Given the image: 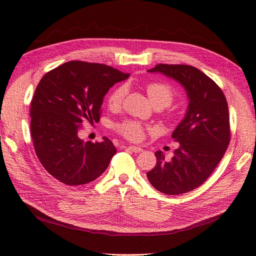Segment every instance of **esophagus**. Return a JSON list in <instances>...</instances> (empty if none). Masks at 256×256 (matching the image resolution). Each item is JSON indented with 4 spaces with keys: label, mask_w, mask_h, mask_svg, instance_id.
<instances>
[{
    "label": "esophagus",
    "mask_w": 256,
    "mask_h": 256,
    "mask_svg": "<svg viewBox=\"0 0 256 256\" xmlns=\"http://www.w3.org/2000/svg\"><path fill=\"white\" fill-rule=\"evenodd\" d=\"M128 150H132V152H134V153H140V152H142V150H144L141 148L135 146H128Z\"/></svg>",
    "instance_id": "34e87169"
}]
</instances>
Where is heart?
Wrapping results in <instances>:
<instances>
[{
  "instance_id": "obj_1",
  "label": "heart",
  "mask_w": 256,
  "mask_h": 256,
  "mask_svg": "<svg viewBox=\"0 0 256 256\" xmlns=\"http://www.w3.org/2000/svg\"><path fill=\"white\" fill-rule=\"evenodd\" d=\"M146 92L148 97L153 104V106L166 108L174 100V92L166 83L150 82L146 85ZM126 96V88L123 85L114 88L108 96V106L110 108H118L121 106ZM119 133L126 139L132 141H138L144 136V126L140 123L128 120L124 121L116 126Z\"/></svg>"
}]
</instances>
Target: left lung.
<instances>
[{"mask_svg": "<svg viewBox=\"0 0 256 256\" xmlns=\"http://www.w3.org/2000/svg\"><path fill=\"white\" fill-rule=\"evenodd\" d=\"M148 72H162L180 83L188 99L186 116L172 134L179 148L168 162L157 150V162L146 173L148 179L166 195L190 192L209 178L229 146L228 103L218 85L194 66L158 64Z\"/></svg>", "mask_w": 256, "mask_h": 256, "instance_id": "8db88e82", "label": "left lung"}]
</instances>
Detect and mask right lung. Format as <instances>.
Returning a JSON list of instances; mask_svg holds the SVG:
<instances>
[{
    "label": "right lung",
    "instance_id": "right-lung-1",
    "mask_svg": "<svg viewBox=\"0 0 256 256\" xmlns=\"http://www.w3.org/2000/svg\"><path fill=\"white\" fill-rule=\"evenodd\" d=\"M110 66L66 62L46 72L30 104V133L36 154L52 177L68 186L86 184L108 168L117 150L80 139L84 123L98 122L103 98L114 84L128 78Z\"/></svg>",
    "mask_w": 256,
    "mask_h": 256
}]
</instances>
